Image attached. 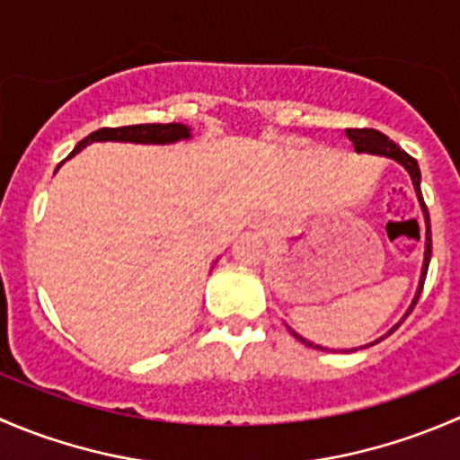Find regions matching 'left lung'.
<instances>
[{"mask_svg":"<svg viewBox=\"0 0 460 460\" xmlns=\"http://www.w3.org/2000/svg\"><path fill=\"white\" fill-rule=\"evenodd\" d=\"M346 137H349V139L353 141L355 153H359V155L367 153V155H377V157L394 159V162H398L400 166H402L404 171L409 172V177H411V181H413V189H416V198H418V202H420L422 217H425V226H427V231H425V258H422V270H420V280H418L416 296H413L411 305H409V310L404 312L402 319H400L398 323H395L394 328H391L389 332H386V334H391V332H394V330H398V325L402 323L404 319H407V314L413 310V305H416V303H418V296H420V292H422V285H425L427 270H429V261H431V222H429V211H427V207H425V199H422L420 168H418V162L411 157V155L404 153V150L400 148L398 144H394V141H391L386 135H382V132L371 130V128H364V130H346ZM288 330L294 334V337L298 339V341L305 343V346H310V349L323 350V349H321V346H314V343L307 341V339H303L298 332H294L292 328H288ZM386 334H385V337H386ZM385 337H380V339H376V341L367 343V349H368V346H373V343L382 341V339H385ZM362 349H364V346H362ZM353 350H358V349H350V353H353Z\"/></svg>","mask_w":460,"mask_h":460,"instance_id":"8db88e82","label":"left lung"}]
</instances>
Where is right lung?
Returning <instances> with one entry per match:
<instances>
[{"instance_id":"add662e5","label":"right lung","mask_w":460,"mask_h":460,"mask_svg":"<svg viewBox=\"0 0 460 460\" xmlns=\"http://www.w3.org/2000/svg\"><path fill=\"white\" fill-rule=\"evenodd\" d=\"M190 128L184 123H144V126H126V128H101L84 137L66 159L74 157L83 148L96 141H123V144H148V146H168L177 141H189ZM65 159V162H66ZM62 166V164H60ZM58 166V168H60Z\"/></svg>"}]
</instances>
